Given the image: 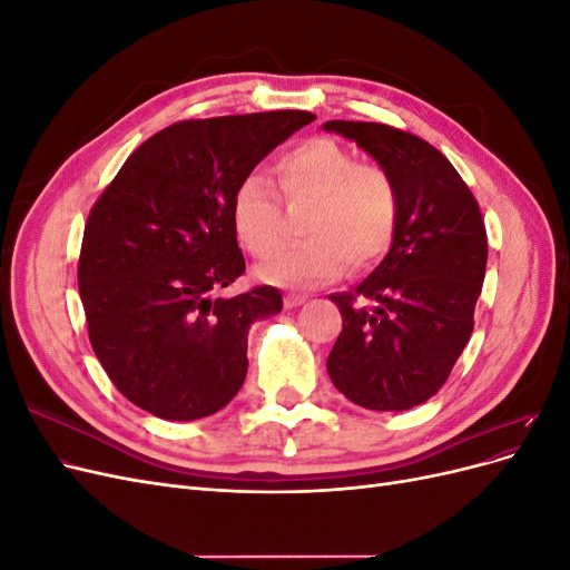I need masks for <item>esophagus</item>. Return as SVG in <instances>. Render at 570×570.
I'll use <instances>...</instances> for the list:
<instances>
[{
	"label": "esophagus",
	"mask_w": 570,
	"mask_h": 570,
	"mask_svg": "<svg viewBox=\"0 0 570 570\" xmlns=\"http://www.w3.org/2000/svg\"><path fill=\"white\" fill-rule=\"evenodd\" d=\"M304 302H306V297H304V295H287V297H285V306H287V308L302 306Z\"/></svg>",
	"instance_id": "obj_1"
}]
</instances>
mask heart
Segmentation results:
<instances>
[{
    "instance_id": "1",
    "label": "heart",
    "mask_w": 570,
    "mask_h": 570,
    "mask_svg": "<svg viewBox=\"0 0 570 570\" xmlns=\"http://www.w3.org/2000/svg\"><path fill=\"white\" fill-rule=\"evenodd\" d=\"M275 176L287 202H314V209L304 223L308 243L271 258L262 268L266 281L318 287L337 281L347 264L368 271L387 254L400 220V193L385 168L361 164L352 149L314 137L278 157ZM233 220L256 258L281 249L283 209L266 178L247 176L239 183Z\"/></svg>"
}]
</instances>
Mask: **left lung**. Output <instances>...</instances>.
<instances>
[{"instance_id": "left-lung-1", "label": "left lung", "mask_w": 570, "mask_h": 570, "mask_svg": "<svg viewBox=\"0 0 570 570\" xmlns=\"http://www.w3.org/2000/svg\"><path fill=\"white\" fill-rule=\"evenodd\" d=\"M323 130L371 154L400 193L383 262L354 292L331 295L342 333L327 375L358 406L406 411L444 385L471 340L488 266L485 223L450 159L421 137L361 120H327Z\"/></svg>"}]
</instances>
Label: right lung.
I'll return each instance as SVG.
<instances>
[{
	"label": "right lung",
	"instance_id": "1",
	"mask_svg": "<svg viewBox=\"0 0 570 570\" xmlns=\"http://www.w3.org/2000/svg\"><path fill=\"white\" fill-rule=\"evenodd\" d=\"M308 111L183 120L137 147L92 206L78 289L90 344L118 392L164 421L220 411L247 375L254 321L275 287L216 292L245 273L233 197Z\"/></svg>",
	"mask_w": 570,
	"mask_h": 570
}]
</instances>
